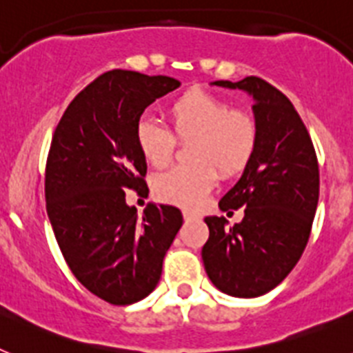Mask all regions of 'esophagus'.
Listing matches in <instances>:
<instances>
[{"instance_id": "34e87169", "label": "esophagus", "mask_w": 353, "mask_h": 353, "mask_svg": "<svg viewBox=\"0 0 353 353\" xmlns=\"http://www.w3.org/2000/svg\"><path fill=\"white\" fill-rule=\"evenodd\" d=\"M182 214H183V219H185V221L198 219V215H196V214H192V212H189V210H183Z\"/></svg>"}]
</instances>
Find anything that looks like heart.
Listing matches in <instances>:
<instances>
[{
    "label": "heart",
    "mask_w": 353,
    "mask_h": 353,
    "mask_svg": "<svg viewBox=\"0 0 353 353\" xmlns=\"http://www.w3.org/2000/svg\"><path fill=\"white\" fill-rule=\"evenodd\" d=\"M171 132L154 118H139L134 129L136 145L155 168L168 166L179 141H189L191 164L164 171L154 180L155 194L168 203L194 208L205 201L217 182L236 176L248 168L258 146V121L251 111L232 108L224 97L191 88L166 109Z\"/></svg>",
    "instance_id": "obj_1"
}]
</instances>
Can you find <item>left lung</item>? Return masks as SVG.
<instances>
[{
    "instance_id": "1",
    "label": "left lung",
    "mask_w": 353,
    "mask_h": 353,
    "mask_svg": "<svg viewBox=\"0 0 353 353\" xmlns=\"http://www.w3.org/2000/svg\"><path fill=\"white\" fill-rule=\"evenodd\" d=\"M214 84L252 95L258 146L219 201L223 212L244 208V219L228 228L224 217H207L210 233L201 256L221 292L260 297L292 272L310 240L320 192L316 152L288 97L270 83L249 76Z\"/></svg>"
}]
</instances>
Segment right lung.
<instances>
[{"label":"right lung","instance_id":"obj_1","mask_svg":"<svg viewBox=\"0 0 353 353\" xmlns=\"http://www.w3.org/2000/svg\"><path fill=\"white\" fill-rule=\"evenodd\" d=\"M180 83L168 76L109 70L81 90L52 134L46 208L77 281L102 301L127 305L154 292L182 212L148 205L138 217L125 191L146 187L134 129L155 99Z\"/></svg>","mask_w":353,"mask_h":353}]
</instances>
